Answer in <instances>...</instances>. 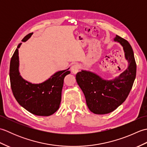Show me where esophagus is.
I'll use <instances>...</instances> for the list:
<instances>
[{
    "mask_svg": "<svg viewBox=\"0 0 147 147\" xmlns=\"http://www.w3.org/2000/svg\"><path fill=\"white\" fill-rule=\"evenodd\" d=\"M80 69V65L78 64H74L73 66L71 67V71L74 74H76L78 72Z\"/></svg>",
    "mask_w": 147,
    "mask_h": 147,
    "instance_id": "obj_1",
    "label": "esophagus"
}]
</instances>
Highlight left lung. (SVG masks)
Here are the masks:
<instances>
[{
  "label": "left lung",
  "mask_w": 147,
  "mask_h": 147,
  "mask_svg": "<svg viewBox=\"0 0 147 147\" xmlns=\"http://www.w3.org/2000/svg\"><path fill=\"white\" fill-rule=\"evenodd\" d=\"M114 41L123 47L128 67L113 80L102 79L90 71H82L76 75L78 85L85 95L87 106L96 114L110 113L126 100L136 78V64L131 46L126 40L116 35Z\"/></svg>",
  "instance_id": "1"
}]
</instances>
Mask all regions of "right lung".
I'll return each mask as SVG.
<instances>
[{
	"label": "right lung",
	"mask_w": 147,
	"mask_h": 147,
	"mask_svg": "<svg viewBox=\"0 0 147 147\" xmlns=\"http://www.w3.org/2000/svg\"><path fill=\"white\" fill-rule=\"evenodd\" d=\"M32 34L24 36L22 42H26ZM21 45H18L10 62L9 76L12 93L19 104L32 114L49 116L59 108L64 77L70 71H67L69 69L58 71L51 78L40 84L28 82L22 78L19 72L18 48Z\"/></svg>",
	"instance_id": "1"
}]
</instances>
